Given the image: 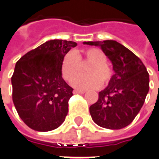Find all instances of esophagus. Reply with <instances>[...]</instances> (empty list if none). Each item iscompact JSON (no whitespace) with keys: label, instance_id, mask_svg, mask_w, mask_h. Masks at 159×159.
Returning <instances> with one entry per match:
<instances>
[{"label":"esophagus","instance_id":"1","mask_svg":"<svg viewBox=\"0 0 159 159\" xmlns=\"http://www.w3.org/2000/svg\"><path fill=\"white\" fill-rule=\"evenodd\" d=\"M73 93L74 94H84L85 93V91H81V90H74L73 91Z\"/></svg>","mask_w":159,"mask_h":159}]
</instances>
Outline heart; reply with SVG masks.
<instances>
[{"instance_id": "heart-1", "label": "heart", "mask_w": 159, "mask_h": 159, "mask_svg": "<svg viewBox=\"0 0 159 159\" xmlns=\"http://www.w3.org/2000/svg\"><path fill=\"white\" fill-rule=\"evenodd\" d=\"M107 56L98 48H88L79 53L69 52L66 54L61 63V73L67 81H71L81 70L80 63H91L87 68V75L75 78L72 85L80 90H88L98 88L111 80L112 71L107 63Z\"/></svg>"}]
</instances>
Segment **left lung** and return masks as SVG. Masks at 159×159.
Here are the masks:
<instances>
[{
    "instance_id": "left-lung-1",
    "label": "left lung",
    "mask_w": 159,
    "mask_h": 159,
    "mask_svg": "<svg viewBox=\"0 0 159 159\" xmlns=\"http://www.w3.org/2000/svg\"><path fill=\"white\" fill-rule=\"evenodd\" d=\"M83 43L100 47L114 72L108 86L98 93V101L89 108L92 119L107 129L127 126L139 112L148 93L147 70L139 57L116 40Z\"/></svg>"
}]
</instances>
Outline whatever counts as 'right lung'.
<instances>
[{"label":"right lung","mask_w":159,"mask_h":159,"mask_svg":"<svg viewBox=\"0 0 159 159\" xmlns=\"http://www.w3.org/2000/svg\"><path fill=\"white\" fill-rule=\"evenodd\" d=\"M76 42L51 40L16 62L11 78L13 102L23 122L34 131L58 128L68 112L73 88L62 78L63 58Z\"/></svg>","instance_id":"right-lung-1"}]
</instances>
